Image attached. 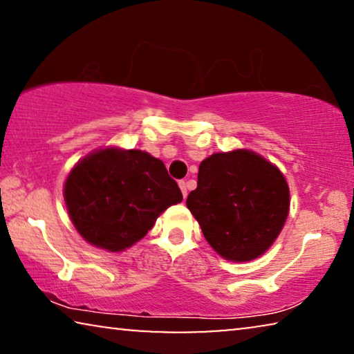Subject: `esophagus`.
<instances>
[{
    "label": "esophagus",
    "mask_w": 354,
    "mask_h": 354,
    "mask_svg": "<svg viewBox=\"0 0 354 354\" xmlns=\"http://www.w3.org/2000/svg\"><path fill=\"white\" fill-rule=\"evenodd\" d=\"M179 187H181V192L184 195V198L187 197V183L186 181H179Z\"/></svg>",
    "instance_id": "obj_1"
}]
</instances>
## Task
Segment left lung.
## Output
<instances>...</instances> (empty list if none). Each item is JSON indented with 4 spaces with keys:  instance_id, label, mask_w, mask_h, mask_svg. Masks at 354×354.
<instances>
[{
    "instance_id": "left-lung-1",
    "label": "left lung",
    "mask_w": 354,
    "mask_h": 354,
    "mask_svg": "<svg viewBox=\"0 0 354 354\" xmlns=\"http://www.w3.org/2000/svg\"><path fill=\"white\" fill-rule=\"evenodd\" d=\"M186 205L218 254L246 262L263 254L281 232L289 187L283 173L254 152H218L200 163Z\"/></svg>"
}]
</instances>
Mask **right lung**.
<instances>
[{
  "label": "right lung",
  "mask_w": 354,
  "mask_h": 354,
  "mask_svg": "<svg viewBox=\"0 0 354 354\" xmlns=\"http://www.w3.org/2000/svg\"><path fill=\"white\" fill-rule=\"evenodd\" d=\"M181 200L163 162L138 149L93 152L65 183L66 208L79 234L113 252L143 239L157 216Z\"/></svg>",
  "instance_id": "obj_1"
}]
</instances>
